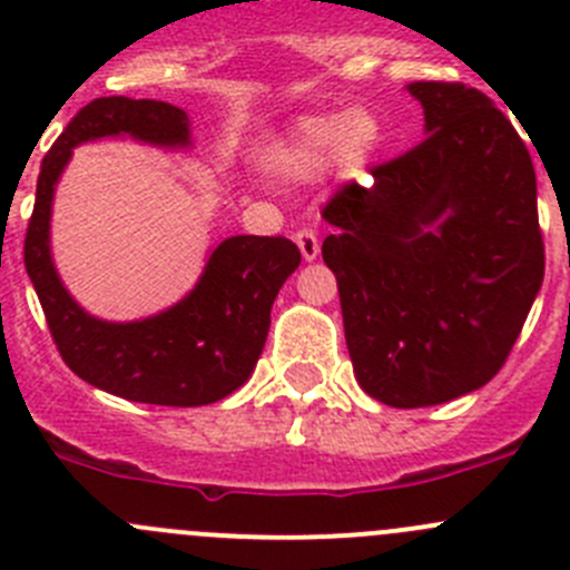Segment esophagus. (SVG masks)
Instances as JSON below:
<instances>
[{
  "label": "esophagus",
  "mask_w": 570,
  "mask_h": 570,
  "mask_svg": "<svg viewBox=\"0 0 570 570\" xmlns=\"http://www.w3.org/2000/svg\"><path fill=\"white\" fill-rule=\"evenodd\" d=\"M294 240H296V246H299L302 257L305 259L318 257V235L311 229V226H302V229L294 235Z\"/></svg>",
  "instance_id": "34e87169"
}]
</instances>
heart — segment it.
<instances>
[{
	"instance_id": "heart-1",
	"label": "heart",
	"mask_w": 570,
	"mask_h": 570,
	"mask_svg": "<svg viewBox=\"0 0 570 570\" xmlns=\"http://www.w3.org/2000/svg\"><path fill=\"white\" fill-rule=\"evenodd\" d=\"M377 145L375 119L366 114H324L296 122L282 154V167L291 176L307 178L322 170L338 150L346 165H357L372 154Z\"/></svg>"
}]
</instances>
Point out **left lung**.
<instances>
[{"mask_svg": "<svg viewBox=\"0 0 570 570\" xmlns=\"http://www.w3.org/2000/svg\"><path fill=\"white\" fill-rule=\"evenodd\" d=\"M428 137L344 181L322 215L363 392L422 409L501 372L543 285L532 156L484 91L414 80ZM438 224L436 233L425 225Z\"/></svg>", "mask_w": 570, "mask_h": 570, "instance_id": "left-lung-1", "label": "left lung"}]
</instances>
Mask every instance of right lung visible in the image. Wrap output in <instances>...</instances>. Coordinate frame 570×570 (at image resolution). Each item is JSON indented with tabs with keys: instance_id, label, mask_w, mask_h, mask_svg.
I'll return each mask as SVG.
<instances>
[{
	"instance_id": "obj_1",
	"label": "right lung",
	"mask_w": 570,
	"mask_h": 570,
	"mask_svg": "<svg viewBox=\"0 0 570 570\" xmlns=\"http://www.w3.org/2000/svg\"><path fill=\"white\" fill-rule=\"evenodd\" d=\"M131 134L156 145L187 142V114L161 100L97 97L80 108L41 159L24 268L63 363L91 386L150 405H209L252 375L271 327V305L302 263L288 237L237 235L220 243L193 294L145 322L108 324L83 313L50 259L52 189L75 145Z\"/></svg>"
}]
</instances>
